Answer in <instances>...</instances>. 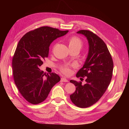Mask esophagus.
Here are the masks:
<instances>
[{"instance_id": "obj_1", "label": "esophagus", "mask_w": 129, "mask_h": 129, "mask_svg": "<svg viewBox=\"0 0 129 129\" xmlns=\"http://www.w3.org/2000/svg\"><path fill=\"white\" fill-rule=\"evenodd\" d=\"M60 81L61 82H68V80L66 78H61V80H60Z\"/></svg>"}]
</instances>
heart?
<instances>
[{"label": "heart", "mask_w": 129, "mask_h": 129, "mask_svg": "<svg viewBox=\"0 0 129 129\" xmlns=\"http://www.w3.org/2000/svg\"><path fill=\"white\" fill-rule=\"evenodd\" d=\"M69 44V48H76L80 50L82 46H83V42L80 38L77 37H73L70 38L68 40ZM61 71L62 73L65 74H69L70 73V69L68 67H64L61 69Z\"/></svg>", "instance_id": "obj_1"}]
</instances>
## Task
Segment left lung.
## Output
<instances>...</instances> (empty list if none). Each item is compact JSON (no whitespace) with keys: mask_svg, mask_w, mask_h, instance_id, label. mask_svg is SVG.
Wrapping results in <instances>:
<instances>
[{"mask_svg":"<svg viewBox=\"0 0 129 129\" xmlns=\"http://www.w3.org/2000/svg\"><path fill=\"white\" fill-rule=\"evenodd\" d=\"M86 38L89 52L83 67L76 77L86 78V84L70 81L75 85V91L70 98L74 104L81 108L92 105L102 97L110 84L114 64L111 54L104 41L92 32L81 30L77 32Z\"/></svg>","mask_w":129,"mask_h":129,"instance_id":"8db88e82","label":"left lung"}]
</instances>
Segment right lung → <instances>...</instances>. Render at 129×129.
<instances>
[{"mask_svg": "<svg viewBox=\"0 0 129 129\" xmlns=\"http://www.w3.org/2000/svg\"><path fill=\"white\" fill-rule=\"evenodd\" d=\"M68 31L42 26L27 33L19 42L13 57V77L19 92L29 103L43 102L60 81L56 74H45L39 67L48 56L51 43Z\"/></svg>", "mask_w": 129, "mask_h": 129, "instance_id": "1", "label": "right lung"}]
</instances>
